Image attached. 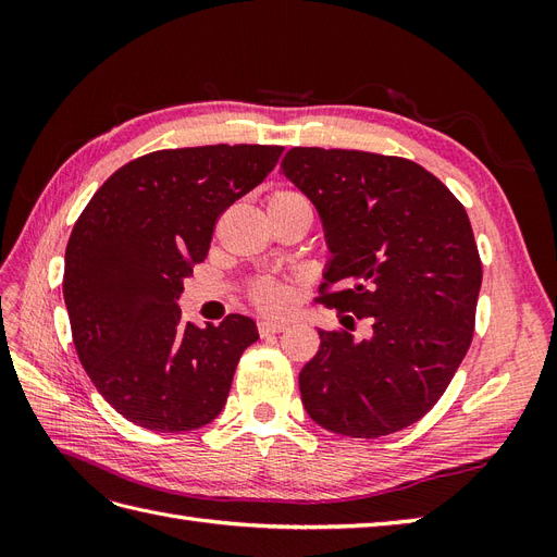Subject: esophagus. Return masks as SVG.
Segmentation results:
<instances>
[{"mask_svg":"<svg viewBox=\"0 0 557 557\" xmlns=\"http://www.w3.org/2000/svg\"><path fill=\"white\" fill-rule=\"evenodd\" d=\"M285 327H288V323H285V320H260V323H258V330H260L262 336L283 332Z\"/></svg>","mask_w":557,"mask_h":557,"instance_id":"esophagus-1","label":"esophagus"}]
</instances>
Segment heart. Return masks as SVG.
<instances>
[{"label":"heart","mask_w":557,"mask_h":557,"mask_svg":"<svg viewBox=\"0 0 557 557\" xmlns=\"http://www.w3.org/2000/svg\"><path fill=\"white\" fill-rule=\"evenodd\" d=\"M285 205H307V199L293 190H276L267 201L269 209H278ZM252 299H256V305L264 311H281L288 307L290 290L288 285L281 281L264 278V281H258L256 288H252Z\"/></svg>","instance_id":"b5f03b06"}]
</instances>
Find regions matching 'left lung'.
Segmentation results:
<instances>
[{
  "label": "left lung",
  "instance_id": "1",
  "mask_svg": "<svg viewBox=\"0 0 557 557\" xmlns=\"http://www.w3.org/2000/svg\"><path fill=\"white\" fill-rule=\"evenodd\" d=\"M325 232L327 307L369 318V336L320 334L299 372L320 428L376 440L444 395L474 334L481 260L465 207L425 166L342 148H290L281 170ZM352 323V315H346ZM352 330V327H350Z\"/></svg>",
  "mask_w": 557,
  "mask_h": 557
}]
</instances>
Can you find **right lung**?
Returning a JSON list of instances; mask_svg holds the SVG:
<instances>
[{"label":"right lung","instance_id":"obj_1","mask_svg":"<svg viewBox=\"0 0 557 557\" xmlns=\"http://www.w3.org/2000/svg\"><path fill=\"white\" fill-rule=\"evenodd\" d=\"M281 146L156 150L95 193L64 252V305L90 381L134 425L188 432L223 411L242 352L258 342L248 315L183 323V278L207 260L213 227L274 170Z\"/></svg>","mask_w":557,"mask_h":557}]
</instances>
